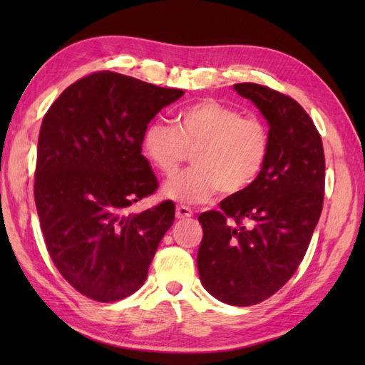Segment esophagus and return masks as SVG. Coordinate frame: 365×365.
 <instances>
[{
    "label": "esophagus",
    "mask_w": 365,
    "mask_h": 365,
    "mask_svg": "<svg viewBox=\"0 0 365 365\" xmlns=\"http://www.w3.org/2000/svg\"><path fill=\"white\" fill-rule=\"evenodd\" d=\"M175 216L178 220H188L192 216V210L187 205H177L175 208Z\"/></svg>",
    "instance_id": "34e87169"
}]
</instances>
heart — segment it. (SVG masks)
Instances as JSON below:
<instances>
[{
	"label": "heart",
	"mask_w": 365,
	"mask_h": 365,
	"mask_svg": "<svg viewBox=\"0 0 365 365\" xmlns=\"http://www.w3.org/2000/svg\"><path fill=\"white\" fill-rule=\"evenodd\" d=\"M144 157L161 175L173 177L192 152V166L166 183L165 195L185 204H202L221 191L243 192L257 180L269 152L265 123L215 98H202L175 114L174 127H145Z\"/></svg>",
	"instance_id": "1"
}]
</instances>
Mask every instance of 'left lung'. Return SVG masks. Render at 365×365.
Masks as SVG:
<instances>
[{
	"label": "left lung",
	"mask_w": 365,
	"mask_h": 365,
	"mask_svg": "<svg viewBox=\"0 0 365 365\" xmlns=\"http://www.w3.org/2000/svg\"><path fill=\"white\" fill-rule=\"evenodd\" d=\"M234 88L268 120L269 152L250 188L199 215L197 269L216 299L252 306L282 289L304 259L323 208L324 152L297 100L257 83Z\"/></svg>",
	"instance_id": "8db88e82"
}]
</instances>
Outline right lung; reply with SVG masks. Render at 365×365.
Listing matches in <instances>:
<instances>
[{
    "label": "right lung",
    "instance_id": "obj_1",
    "mask_svg": "<svg viewBox=\"0 0 365 365\" xmlns=\"http://www.w3.org/2000/svg\"><path fill=\"white\" fill-rule=\"evenodd\" d=\"M182 96L103 71L71 84L43 115L37 215L54 267L84 297L113 302L135 293L173 226L170 200L141 213L128 208L158 188L141 153L147 123Z\"/></svg>",
    "mask_w": 365,
    "mask_h": 365
}]
</instances>
